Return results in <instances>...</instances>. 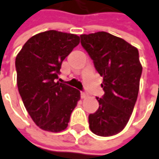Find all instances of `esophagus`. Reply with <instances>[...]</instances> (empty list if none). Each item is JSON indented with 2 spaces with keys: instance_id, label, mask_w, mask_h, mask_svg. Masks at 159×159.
<instances>
[{
  "instance_id": "obj_1",
  "label": "esophagus",
  "mask_w": 159,
  "mask_h": 159,
  "mask_svg": "<svg viewBox=\"0 0 159 159\" xmlns=\"http://www.w3.org/2000/svg\"><path fill=\"white\" fill-rule=\"evenodd\" d=\"M87 97V93H85L84 91H81V98H84Z\"/></svg>"
}]
</instances>
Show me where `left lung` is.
I'll return each mask as SVG.
<instances>
[{"instance_id": "1", "label": "left lung", "mask_w": 159, "mask_h": 159, "mask_svg": "<svg viewBox=\"0 0 159 159\" xmlns=\"http://www.w3.org/2000/svg\"><path fill=\"white\" fill-rule=\"evenodd\" d=\"M81 45L103 76L99 107L89 115L90 129L99 136L120 133L129 122L138 96L143 67L137 48L106 31L80 36Z\"/></svg>"}]
</instances>
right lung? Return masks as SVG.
<instances>
[{"instance_id":"right-lung-1","label":"right lung","mask_w":159,"mask_h":159,"mask_svg":"<svg viewBox=\"0 0 159 159\" xmlns=\"http://www.w3.org/2000/svg\"><path fill=\"white\" fill-rule=\"evenodd\" d=\"M79 42L77 35L47 30L28 39L16 58L20 96L36 125L46 131L66 129L80 99L79 90L56 82L63 60Z\"/></svg>"}]
</instances>
